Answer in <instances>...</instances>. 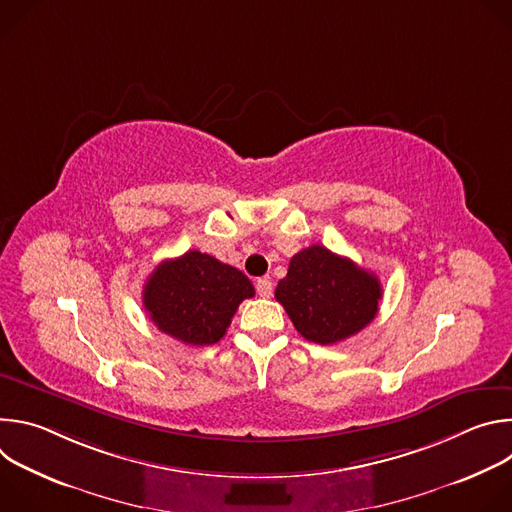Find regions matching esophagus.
I'll use <instances>...</instances> for the list:
<instances>
[{"label": "esophagus", "instance_id": "esophagus-1", "mask_svg": "<svg viewBox=\"0 0 512 512\" xmlns=\"http://www.w3.org/2000/svg\"><path fill=\"white\" fill-rule=\"evenodd\" d=\"M255 289H257V294H259L261 298H271V294H273V283H271L269 277H259V279L255 281Z\"/></svg>", "mask_w": 512, "mask_h": 512}]
</instances>
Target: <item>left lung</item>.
Segmentation results:
<instances>
[{"label": "left lung", "mask_w": 512, "mask_h": 512, "mask_svg": "<svg viewBox=\"0 0 512 512\" xmlns=\"http://www.w3.org/2000/svg\"><path fill=\"white\" fill-rule=\"evenodd\" d=\"M381 298L383 287L375 273L322 245L291 257L275 289V300L296 330L318 344H336L371 324Z\"/></svg>", "instance_id": "1"}]
</instances>
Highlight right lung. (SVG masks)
<instances>
[{
  "instance_id": "1",
  "label": "right lung",
  "mask_w": 512,
  "mask_h": 512,
  "mask_svg": "<svg viewBox=\"0 0 512 512\" xmlns=\"http://www.w3.org/2000/svg\"><path fill=\"white\" fill-rule=\"evenodd\" d=\"M253 296L243 271L194 249L154 269L143 285V308L164 334L208 346L225 336L239 304Z\"/></svg>"
}]
</instances>
